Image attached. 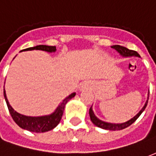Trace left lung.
Returning a JSON list of instances; mask_svg holds the SVG:
<instances>
[{
    "label": "left lung",
    "instance_id": "8db88e82",
    "mask_svg": "<svg viewBox=\"0 0 156 156\" xmlns=\"http://www.w3.org/2000/svg\"><path fill=\"white\" fill-rule=\"evenodd\" d=\"M112 48H115L116 51H118V52H119L122 56L124 57H131V56H136V57H140V55L138 54L137 51H133V50H129L128 48H124L123 46H119V45H115V46H112ZM148 104V100L145 103V105L143 107V108L141 109L140 111L138 113L137 115H135L133 119H131L127 122L125 123H122V124H111V123H106V122H104V121L98 119V118L96 117L93 112V109H92V107L89 108V115H90V119L94 123V124L98 126V127L101 128V129H108V130H120V129H125V128L129 127V125L134 123V121L137 119L138 118L140 117V115L143 113V111L144 110V108H146Z\"/></svg>",
    "mask_w": 156,
    "mask_h": 156
}]
</instances>
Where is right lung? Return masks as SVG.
<instances>
[{
	"label": "right lung",
	"instance_id": "obj_1",
	"mask_svg": "<svg viewBox=\"0 0 156 156\" xmlns=\"http://www.w3.org/2000/svg\"><path fill=\"white\" fill-rule=\"evenodd\" d=\"M29 50H42V51H48V52H52V51H56V47L55 46L39 45V46H36L33 48H26L22 51H29ZM75 94H76L75 93H73L68 97L64 98L63 101L62 102L57 108L56 111L52 113L51 115L40 116V117H30V116H25V115L18 114L17 112H16L12 108V106L9 105V102L7 100V98H6V94H5V91L4 89V97H5L7 107H8V110L12 115L13 120L15 121L16 124H17L19 127L27 129V130L31 131V132H35V133L47 132V131L51 130L52 129H54L61 120L66 104L72 98H73Z\"/></svg>",
	"mask_w": 156,
	"mask_h": 156
}]
</instances>
